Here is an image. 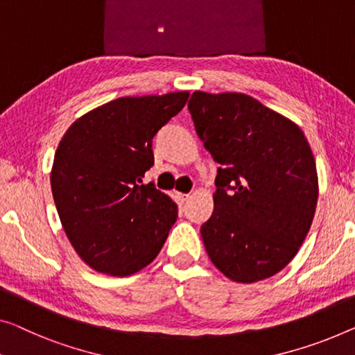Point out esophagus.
Returning a JSON list of instances; mask_svg holds the SVG:
<instances>
[{
	"label": "esophagus",
	"instance_id": "esophagus-1",
	"mask_svg": "<svg viewBox=\"0 0 355 355\" xmlns=\"http://www.w3.org/2000/svg\"><path fill=\"white\" fill-rule=\"evenodd\" d=\"M189 198H191V196H189V194H184V193H177V200H178L180 204H184V202H187V200H188Z\"/></svg>",
	"mask_w": 355,
	"mask_h": 355
}]
</instances>
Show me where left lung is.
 <instances>
[{"label":"left lung","instance_id":"left-lung-1","mask_svg":"<svg viewBox=\"0 0 355 355\" xmlns=\"http://www.w3.org/2000/svg\"><path fill=\"white\" fill-rule=\"evenodd\" d=\"M188 108L220 164L214 214L200 226L205 252L234 282L272 277L313 225L319 178L308 140L293 121L241 92L196 91Z\"/></svg>","mask_w":355,"mask_h":355}]
</instances>
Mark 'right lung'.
<instances>
[{"mask_svg": "<svg viewBox=\"0 0 355 355\" xmlns=\"http://www.w3.org/2000/svg\"><path fill=\"white\" fill-rule=\"evenodd\" d=\"M188 91L121 97L83 114L57 146L51 188L63 231L95 271L125 277L148 266L178 207L144 182L153 137L187 105Z\"/></svg>", "mask_w": 355, "mask_h": 355, "instance_id": "obj_1", "label": "right lung"}]
</instances>
